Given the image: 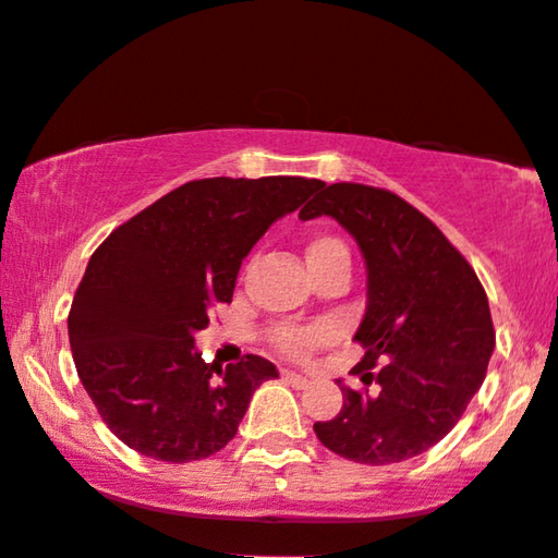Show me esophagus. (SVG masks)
Here are the masks:
<instances>
[{
  "mask_svg": "<svg viewBox=\"0 0 558 558\" xmlns=\"http://www.w3.org/2000/svg\"><path fill=\"white\" fill-rule=\"evenodd\" d=\"M283 380L291 385V388H295V390H306L308 385H311L308 377H303L301 373H293V369H283Z\"/></svg>",
  "mask_w": 558,
  "mask_h": 558,
  "instance_id": "34e87169",
  "label": "esophagus"
}]
</instances>
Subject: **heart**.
Returning a JSON list of instances; mask_svg holds the SVG:
<instances>
[{
  "instance_id": "heart-1",
  "label": "heart",
  "mask_w": 558,
  "mask_h": 558,
  "mask_svg": "<svg viewBox=\"0 0 558 558\" xmlns=\"http://www.w3.org/2000/svg\"><path fill=\"white\" fill-rule=\"evenodd\" d=\"M341 250H347L344 242L337 240V236L322 234V236H314V240L306 244V259L308 263H316L318 257L331 255V252H341ZM326 339H329V329L322 324H314V326L278 324L275 329H270L272 347L288 356L308 354L311 349L324 344Z\"/></svg>"
}]
</instances>
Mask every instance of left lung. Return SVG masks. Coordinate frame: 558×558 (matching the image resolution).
<instances>
[{
  "label": "left lung",
  "instance_id": "1",
  "mask_svg": "<svg viewBox=\"0 0 558 558\" xmlns=\"http://www.w3.org/2000/svg\"><path fill=\"white\" fill-rule=\"evenodd\" d=\"M324 214L354 236L367 265L354 333L365 356L352 367L365 390L337 380L344 405L314 430L352 462H405L457 426L485 380L495 349L487 293L441 229L392 191L324 183L299 219Z\"/></svg>",
  "mask_w": 558,
  "mask_h": 558
}]
</instances>
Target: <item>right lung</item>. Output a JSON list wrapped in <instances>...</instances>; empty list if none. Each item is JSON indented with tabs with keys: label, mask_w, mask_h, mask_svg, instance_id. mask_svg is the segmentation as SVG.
Instances as JSON below:
<instances>
[{
	"label": "right lung",
	"mask_w": 558,
	"mask_h": 558,
	"mask_svg": "<svg viewBox=\"0 0 558 558\" xmlns=\"http://www.w3.org/2000/svg\"><path fill=\"white\" fill-rule=\"evenodd\" d=\"M316 178H202L117 227L88 259L69 339L88 398L119 441L160 462L225 449L250 398L278 377L247 354L204 362L193 333L229 303L236 272L272 221L299 209Z\"/></svg>",
	"instance_id": "right-lung-1"
}]
</instances>
